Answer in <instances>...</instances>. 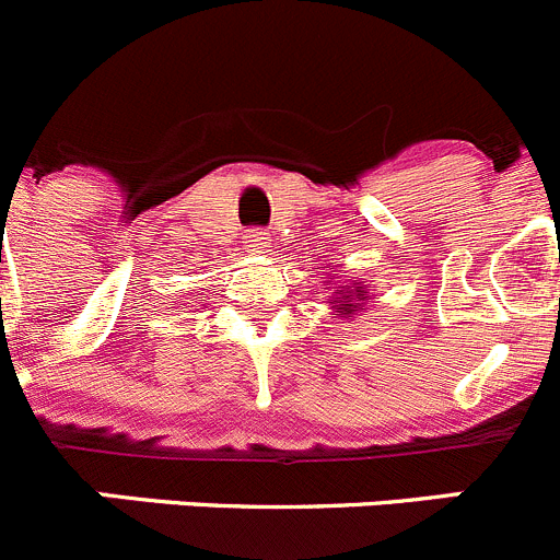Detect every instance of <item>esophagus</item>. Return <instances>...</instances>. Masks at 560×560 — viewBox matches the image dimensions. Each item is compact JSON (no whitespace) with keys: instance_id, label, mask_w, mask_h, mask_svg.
I'll return each mask as SVG.
<instances>
[{"instance_id":"1","label":"esophagus","mask_w":560,"mask_h":560,"mask_svg":"<svg viewBox=\"0 0 560 560\" xmlns=\"http://www.w3.org/2000/svg\"><path fill=\"white\" fill-rule=\"evenodd\" d=\"M269 242L271 238L266 236L264 231H249L247 236H244V247H247V253H253V255L269 253Z\"/></svg>"}]
</instances>
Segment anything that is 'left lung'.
<instances>
[{
  "instance_id": "1",
  "label": "left lung",
  "mask_w": 560,
  "mask_h": 560,
  "mask_svg": "<svg viewBox=\"0 0 560 560\" xmlns=\"http://www.w3.org/2000/svg\"><path fill=\"white\" fill-rule=\"evenodd\" d=\"M327 285L332 289V294H329L327 305H329V316L332 318H340V322H349V318L360 316V313L369 307V302L374 300V294H371V285L365 283V280H349V283H340V280H335V275H329Z\"/></svg>"
}]
</instances>
